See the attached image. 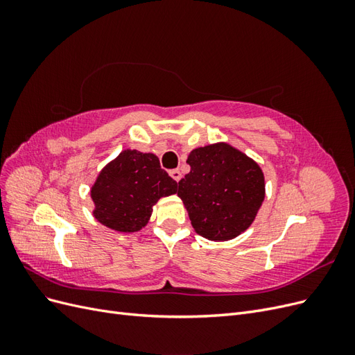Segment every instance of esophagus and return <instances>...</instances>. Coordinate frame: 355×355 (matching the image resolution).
<instances>
[{"mask_svg":"<svg viewBox=\"0 0 355 355\" xmlns=\"http://www.w3.org/2000/svg\"><path fill=\"white\" fill-rule=\"evenodd\" d=\"M170 176L173 178L176 182H179L180 180V178H182V173H180V170H178V168H175V170H171L170 171Z\"/></svg>","mask_w":355,"mask_h":355,"instance_id":"obj_1","label":"esophagus"}]
</instances>
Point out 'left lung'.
Here are the masks:
<instances>
[{
    "instance_id": "1",
    "label": "left lung",
    "mask_w": 355,
    "mask_h": 355,
    "mask_svg": "<svg viewBox=\"0 0 355 355\" xmlns=\"http://www.w3.org/2000/svg\"><path fill=\"white\" fill-rule=\"evenodd\" d=\"M187 163L191 171L179 180L178 196L196 232L225 241L249 228L265 198L261 167L227 144L197 148Z\"/></svg>"
}]
</instances>
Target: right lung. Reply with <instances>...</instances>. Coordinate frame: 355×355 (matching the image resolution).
Wrapping results in <instances>:
<instances>
[{
	"mask_svg": "<svg viewBox=\"0 0 355 355\" xmlns=\"http://www.w3.org/2000/svg\"><path fill=\"white\" fill-rule=\"evenodd\" d=\"M176 191L178 182L161 168L157 155L125 149L96 179L93 214L111 230L135 232L148 223L154 204Z\"/></svg>",
	"mask_w": 355,
	"mask_h": 355,
	"instance_id": "1",
	"label": "right lung"
}]
</instances>
